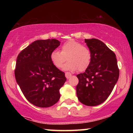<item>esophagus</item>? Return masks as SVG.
Listing matches in <instances>:
<instances>
[{"label": "esophagus", "instance_id": "34e87169", "mask_svg": "<svg viewBox=\"0 0 133 133\" xmlns=\"http://www.w3.org/2000/svg\"><path fill=\"white\" fill-rule=\"evenodd\" d=\"M65 77H66L67 79H69L70 77H71L72 74L70 72H65Z\"/></svg>", "mask_w": 133, "mask_h": 133}]
</instances>
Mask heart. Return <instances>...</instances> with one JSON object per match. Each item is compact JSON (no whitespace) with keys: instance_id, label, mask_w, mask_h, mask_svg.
<instances>
[{"instance_id":"obj_1","label":"heart","mask_w":133,"mask_h":133,"mask_svg":"<svg viewBox=\"0 0 133 133\" xmlns=\"http://www.w3.org/2000/svg\"><path fill=\"white\" fill-rule=\"evenodd\" d=\"M64 65V71H84L89 67L91 61V53L88 47L77 41L71 40L65 42L61 47V51L54 50L51 53L50 59L56 68H61Z\"/></svg>"}]
</instances>
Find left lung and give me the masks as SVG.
I'll use <instances>...</instances> for the list:
<instances>
[{"label":"left lung","mask_w":133,"mask_h":133,"mask_svg":"<svg viewBox=\"0 0 133 133\" xmlns=\"http://www.w3.org/2000/svg\"><path fill=\"white\" fill-rule=\"evenodd\" d=\"M91 53L90 65L77 75L76 93L81 103L89 106L99 105L112 91L119 76L116 54L98 39H85Z\"/></svg>","instance_id":"left-lung-1"}]
</instances>
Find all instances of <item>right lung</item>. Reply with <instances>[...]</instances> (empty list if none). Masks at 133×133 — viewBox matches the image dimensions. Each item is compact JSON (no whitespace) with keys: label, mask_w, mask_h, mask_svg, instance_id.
<instances>
[{"label":"right lung","mask_w":133,"mask_h":133,"mask_svg":"<svg viewBox=\"0 0 133 133\" xmlns=\"http://www.w3.org/2000/svg\"><path fill=\"white\" fill-rule=\"evenodd\" d=\"M57 39L37 40L18 55L15 77L29 102L40 108L57 103L60 90L66 81L65 73L52 63L50 55L60 45Z\"/></svg>","instance_id":"add662e5"}]
</instances>
